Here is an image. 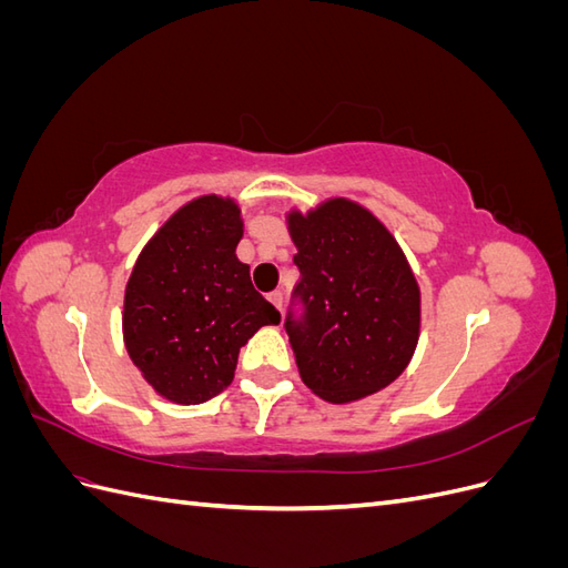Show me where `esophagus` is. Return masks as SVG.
I'll use <instances>...</instances> for the list:
<instances>
[{"label":"esophagus","mask_w":568,"mask_h":568,"mask_svg":"<svg viewBox=\"0 0 568 568\" xmlns=\"http://www.w3.org/2000/svg\"><path fill=\"white\" fill-rule=\"evenodd\" d=\"M267 298L274 303V307H277L280 313L284 311V294H282V291H272V294H270Z\"/></svg>","instance_id":"34e87169"}]
</instances>
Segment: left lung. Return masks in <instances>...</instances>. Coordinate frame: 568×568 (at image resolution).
Returning <instances> with one entry per match:
<instances>
[{"mask_svg": "<svg viewBox=\"0 0 568 568\" xmlns=\"http://www.w3.org/2000/svg\"><path fill=\"white\" fill-rule=\"evenodd\" d=\"M301 282L284 329L301 379L348 403L386 388L419 338V286L388 230L346 199L288 215Z\"/></svg>", "mask_w": 568, "mask_h": 568, "instance_id": "1", "label": "left lung"}]
</instances>
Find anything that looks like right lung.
Returning a JSON list of instances; mask_svg holds the SVG:
<instances>
[{
	"label": "right lung",
	"mask_w": 568,
	"mask_h": 568,
	"mask_svg": "<svg viewBox=\"0 0 568 568\" xmlns=\"http://www.w3.org/2000/svg\"><path fill=\"white\" fill-rule=\"evenodd\" d=\"M244 234L230 199L186 203L136 257L125 288L123 336L132 363L163 398L196 405L225 390L239 348L277 307L234 255Z\"/></svg>",
	"instance_id": "right-lung-1"
}]
</instances>
